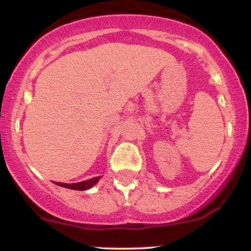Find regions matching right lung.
Wrapping results in <instances>:
<instances>
[{
  "label": "right lung",
  "mask_w": 251,
  "mask_h": 251,
  "mask_svg": "<svg viewBox=\"0 0 251 251\" xmlns=\"http://www.w3.org/2000/svg\"><path fill=\"white\" fill-rule=\"evenodd\" d=\"M100 176L99 177H94V178H91V179L88 180H83V181H80V183H73V184H66V183H59V181H54V183L56 184V185H60V186H63V188H67V189H72V190H87L89 188H92V186L94 185V184L97 183L98 180L100 179Z\"/></svg>",
  "instance_id": "obj_1"
}]
</instances>
